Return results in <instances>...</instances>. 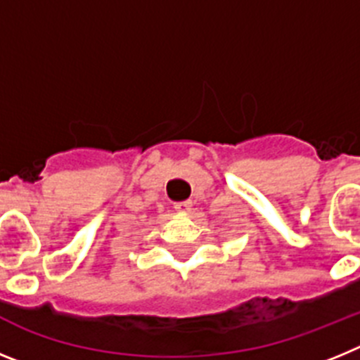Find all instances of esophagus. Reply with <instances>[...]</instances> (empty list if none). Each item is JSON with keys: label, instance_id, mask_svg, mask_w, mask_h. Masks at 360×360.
I'll return each mask as SVG.
<instances>
[{"label": "esophagus", "instance_id": "obj_1", "mask_svg": "<svg viewBox=\"0 0 360 360\" xmlns=\"http://www.w3.org/2000/svg\"><path fill=\"white\" fill-rule=\"evenodd\" d=\"M191 207H193V202H189V200H186V202L174 203V209H176L178 212H189Z\"/></svg>", "mask_w": 360, "mask_h": 360}]
</instances>
